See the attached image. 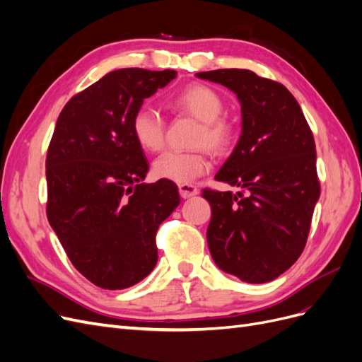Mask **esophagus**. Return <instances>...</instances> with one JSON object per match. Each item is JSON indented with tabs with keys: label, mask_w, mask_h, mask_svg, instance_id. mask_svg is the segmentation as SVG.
<instances>
[{
	"label": "esophagus",
	"mask_w": 362,
	"mask_h": 362,
	"mask_svg": "<svg viewBox=\"0 0 362 362\" xmlns=\"http://www.w3.org/2000/svg\"><path fill=\"white\" fill-rule=\"evenodd\" d=\"M178 190H180L181 198H184V199H189V198H192V196H196L199 193V190L192 184H180Z\"/></svg>",
	"instance_id": "34e87169"
}]
</instances>
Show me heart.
Wrapping results in <instances>:
<instances>
[{"mask_svg":"<svg viewBox=\"0 0 362 362\" xmlns=\"http://www.w3.org/2000/svg\"><path fill=\"white\" fill-rule=\"evenodd\" d=\"M170 105L187 112L201 120L196 145H206L216 152H223L233 141V125L222 117L223 100L213 87L193 83L182 87L170 98ZM131 131L137 144L145 151L156 152L163 148L166 125L163 116L146 104L140 105L131 117ZM211 163L204 149L166 151L152 164V172L160 180L189 184L202 177Z\"/></svg>","mask_w":362,"mask_h":362,"instance_id":"b5f03b06","label":"heart"}]
</instances>
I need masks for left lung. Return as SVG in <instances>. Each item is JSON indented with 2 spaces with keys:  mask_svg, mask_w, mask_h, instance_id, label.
I'll use <instances>...</instances> for the list:
<instances>
[{
  "mask_svg": "<svg viewBox=\"0 0 362 362\" xmlns=\"http://www.w3.org/2000/svg\"><path fill=\"white\" fill-rule=\"evenodd\" d=\"M196 76L228 87L242 105V134L214 177L242 190L202 192L211 205L210 254L218 269L245 282L273 281L303 252L320 196L310 125L281 83L247 69Z\"/></svg>",
  "mask_w": 362,
  "mask_h": 362,
  "instance_id": "left-lung-1",
  "label": "left lung"
}]
</instances>
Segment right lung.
Listing matches in <instances>:
<instances>
[{
    "label": "right lung",
    "instance_id": "1",
    "mask_svg": "<svg viewBox=\"0 0 362 362\" xmlns=\"http://www.w3.org/2000/svg\"><path fill=\"white\" fill-rule=\"evenodd\" d=\"M177 72H108L63 107L47 154V216L74 267L122 290L154 270L156 234L180 205L172 181L144 182L149 164L131 131L145 98Z\"/></svg>",
    "mask_w": 362,
    "mask_h": 362
}]
</instances>
